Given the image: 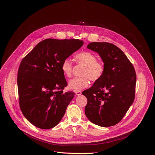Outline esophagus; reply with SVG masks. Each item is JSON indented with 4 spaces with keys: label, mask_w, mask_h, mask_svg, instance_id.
I'll return each mask as SVG.
<instances>
[{
    "label": "esophagus",
    "mask_w": 155,
    "mask_h": 155,
    "mask_svg": "<svg viewBox=\"0 0 155 155\" xmlns=\"http://www.w3.org/2000/svg\"><path fill=\"white\" fill-rule=\"evenodd\" d=\"M75 95L77 96H79V95H80L81 94H82V92H81L80 91H75Z\"/></svg>",
    "instance_id": "1"
}]
</instances>
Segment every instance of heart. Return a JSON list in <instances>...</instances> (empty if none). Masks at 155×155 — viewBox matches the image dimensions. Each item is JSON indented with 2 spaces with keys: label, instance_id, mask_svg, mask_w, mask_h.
Wrapping results in <instances>:
<instances>
[{
  "label": "heart",
  "instance_id": "b5f03b06",
  "mask_svg": "<svg viewBox=\"0 0 155 155\" xmlns=\"http://www.w3.org/2000/svg\"><path fill=\"white\" fill-rule=\"evenodd\" d=\"M76 61L85 66L82 75L84 77L74 78L69 81L68 87L74 91H80L87 87L89 85L88 78L95 82L100 80L104 72V65L97 60L96 56L88 51H84L78 53L75 56ZM63 74L70 77L72 72V63L68 58L64 59L61 65Z\"/></svg>",
  "mask_w": 155,
  "mask_h": 155
}]
</instances>
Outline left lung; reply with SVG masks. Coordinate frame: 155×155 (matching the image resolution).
I'll return each mask as SVG.
<instances>
[{
	"label": "left lung",
	"instance_id": "left-lung-1",
	"mask_svg": "<svg viewBox=\"0 0 155 155\" xmlns=\"http://www.w3.org/2000/svg\"><path fill=\"white\" fill-rule=\"evenodd\" d=\"M87 48L99 54L104 72L100 80L82 92L87 99L85 115L96 125L114 126L123 118L134 100V67L123 51L113 44L92 42Z\"/></svg>",
	"mask_w": 155,
	"mask_h": 155
}]
</instances>
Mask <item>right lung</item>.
<instances>
[{"label":"right lung","mask_w":155,"mask_h":155,"mask_svg":"<svg viewBox=\"0 0 155 155\" xmlns=\"http://www.w3.org/2000/svg\"><path fill=\"white\" fill-rule=\"evenodd\" d=\"M83 45L79 39H46L22 59L18 73L20 108L36 127L51 129L64 116L75 93L63 92L67 82L61 65Z\"/></svg>","instance_id":"1"}]
</instances>
